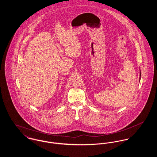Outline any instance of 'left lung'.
I'll use <instances>...</instances> for the list:
<instances>
[{
  "label": "left lung",
  "mask_w": 157,
  "mask_h": 157,
  "mask_svg": "<svg viewBox=\"0 0 157 157\" xmlns=\"http://www.w3.org/2000/svg\"><path fill=\"white\" fill-rule=\"evenodd\" d=\"M140 77H141V72H140ZM140 79H141V78H140Z\"/></svg>",
  "instance_id": "8db88e82"
}]
</instances>
